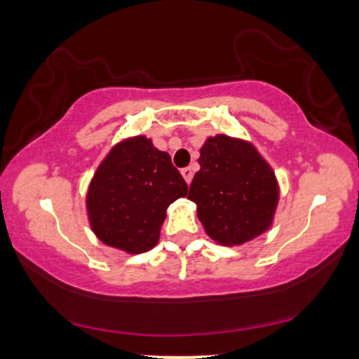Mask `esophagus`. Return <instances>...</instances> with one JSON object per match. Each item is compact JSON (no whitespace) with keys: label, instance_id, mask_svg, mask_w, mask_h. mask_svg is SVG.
I'll return each mask as SVG.
<instances>
[{"label":"esophagus","instance_id":"obj_1","mask_svg":"<svg viewBox=\"0 0 359 359\" xmlns=\"http://www.w3.org/2000/svg\"><path fill=\"white\" fill-rule=\"evenodd\" d=\"M182 177L185 179V182L191 184V180H192V177H194V168L192 167L182 168Z\"/></svg>","mask_w":359,"mask_h":359}]
</instances>
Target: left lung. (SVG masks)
<instances>
[{"mask_svg":"<svg viewBox=\"0 0 359 359\" xmlns=\"http://www.w3.org/2000/svg\"><path fill=\"white\" fill-rule=\"evenodd\" d=\"M197 162L201 170L194 175L187 199L197 204V217L211 240L238 246L269 231L280 189L257 148L216 135L205 140Z\"/></svg>","mask_w":359,"mask_h":359,"instance_id":"obj_1","label":"left lung"}]
</instances>
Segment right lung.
Returning <instances> with one entry per match:
<instances>
[{
  "instance_id": "right-lung-1",
  "label": "right lung",
  "mask_w": 359,
  "mask_h": 359,
  "mask_svg": "<svg viewBox=\"0 0 359 359\" xmlns=\"http://www.w3.org/2000/svg\"><path fill=\"white\" fill-rule=\"evenodd\" d=\"M185 196L187 184L167 151L142 135L126 138L111 148L89 184L90 229L104 245L145 253L158 243L168 205Z\"/></svg>"
}]
</instances>
